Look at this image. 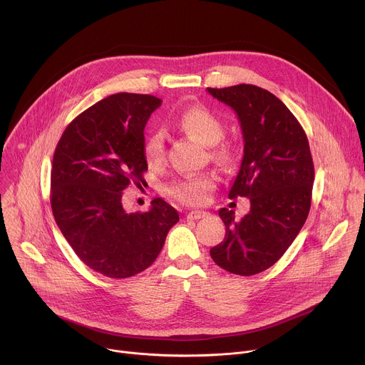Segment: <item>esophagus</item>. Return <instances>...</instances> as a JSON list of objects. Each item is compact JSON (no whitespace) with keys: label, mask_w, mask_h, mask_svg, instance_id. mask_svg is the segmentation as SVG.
<instances>
[{"label":"esophagus","mask_w":365,"mask_h":365,"mask_svg":"<svg viewBox=\"0 0 365 365\" xmlns=\"http://www.w3.org/2000/svg\"><path fill=\"white\" fill-rule=\"evenodd\" d=\"M207 214L206 212H203V211H192V212H189L186 217H187V220H200V218H203V217H206Z\"/></svg>","instance_id":"esophagus-1"}]
</instances>
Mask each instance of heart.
I'll return each instance as SVG.
<instances>
[{
  "label": "heart",
  "instance_id": "1",
  "mask_svg": "<svg viewBox=\"0 0 365 365\" xmlns=\"http://www.w3.org/2000/svg\"><path fill=\"white\" fill-rule=\"evenodd\" d=\"M175 121L182 131L196 141L205 145H214L211 155L217 162L227 165L234 160V148L227 143L217 144L225 137V125L211 110L195 106L182 111ZM143 153L148 166H159L163 163L165 140L159 131L147 135ZM212 189L214 179L210 175H195L172 182L166 186V193L185 205H202Z\"/></svg>",
  "mask_w": 365,
  "mask_h": 365
}]
</instances>
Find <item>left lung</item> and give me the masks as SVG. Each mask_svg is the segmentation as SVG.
Returning <instances> with one entry per match:
<instances>
[{
  "label": "left lung",
  "mask_w": 365,
  "mask_h": 365,
  "mask_svg": "<svg viewBox=\"0 0 365 365\" xmlns=\"http://www.w3.org/2000/svg\"><path fill=\"white\" fill-rule=\"evenodd\" d=\"M207 92L238 115L244 158L230 197L251 203L240 220L222 207L225 238L210 252L221 269L252 276L279 262L307 218L315 179L309 141L290 110L263 88L241 83Z\"/></svg>",
  "instance_id": "1"
}]
</instances>
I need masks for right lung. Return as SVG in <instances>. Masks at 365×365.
Listing matches in <instances>:
<instances>
[{"label": "right lung", "instance_id": "1", "mask_svg": "<svg viewBox=\"0 0 365 365\" xmlns=\"http://www.w3.org/2000/svg\"><path fill=\"white\" fill-rule=\"evenodd\" d=\"M162 99L114 93L79 114L53 155L50 203L63 237L82 262L110 279L135 276L162 251L179 214L162 197L128 214L123 190L144 182V127Z\"/></svg>", "mask_w": 365, "mask_h": 365}]
</instances>
